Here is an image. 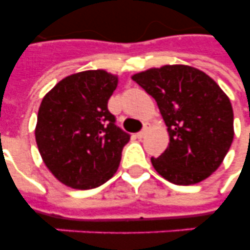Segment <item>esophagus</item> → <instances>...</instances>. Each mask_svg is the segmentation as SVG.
Segmentation results:
<instances>
[{"label": "esophagus", "instance_id": "1", "mask_svg": "<svg viewBox=\"0 0 250 250\" xmlns=\"http://www.w3.org/2000/svg\"><path fill=\"white\" fill-rule=\"evenodd\" d=\"M148 129H149L148 125H144V128L141 129L140 132H137V139H143V137H145V135L148 133Z\"/></svg>", "mask_w": 250, "mask_h": 250}]
</instances>
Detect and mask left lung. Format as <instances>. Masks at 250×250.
<instances>
[{
  "mask_svg": "<svg viewBox=\"0 0 250 250\" xmlns=\"http://www.w3.org/2000/svg\"><path fill=\"white\" fill-rule=\"evenodd\" d=\"M156 100L170 136L152 165L178 186L209 178L225 160L233 140L229 98L209 75L186 64H166L132 76Z\"/></svg>",
  "mask_w": 250,
  "mask_h": 250,
  "instance_id": "8db88e82",
  "label": "left lung"
}]
</instances>
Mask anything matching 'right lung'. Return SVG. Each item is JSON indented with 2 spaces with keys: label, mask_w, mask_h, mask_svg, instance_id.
Instances as JSON below:
<instances>
[{
  "label": "right lung",
  "mask_w": 250,
  "mask_h": 250,
  "mask_svg": "<svg viewBox=\"0 0 250 250\" xmlns=\"http://www.w3.org/2000/svg\"><path fill=\"white\" fill-rule=\"evenodd\" d=\"M117 85L118 76L89 70L62 79L42 98L35 129L37 148L64 186L92 189L117 172L129 141L107 109Z\"/></svg>",
  "instance_id": "right-lung-1"
}]
</instances>
